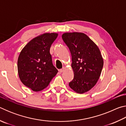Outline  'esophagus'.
Returning <instances> with one entry per match:
<instances>
[{"label":"esophagus","mask_w":126,"mask_h":126,"mask_svg":"<svg viewBox=\"0 0 126 126\" xmlns=\"http://www.w3.org/2000/svg\"><path fill=\"white\" fill-rule=\"evenodd\" d=\"M64 69H65V68L63 67V68H62V69H61L60 71H60L61 73H62V72H64Z\"/></svg>","instance_id":"esophagus-1"}]
</instances>
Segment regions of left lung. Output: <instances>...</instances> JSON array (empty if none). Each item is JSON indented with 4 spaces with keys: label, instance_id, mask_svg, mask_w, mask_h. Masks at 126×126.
I'll return each instance as SVG.
<instances>
[{
    "label": "left lung",
    "instance_id": "8db88e82",
    "mask_svg": "<svg viewBox=\"0 0 126 126\" xmlns=\"http://www.w3.org/2000/svg\"><path fill=\"white\" fill-rule=\"evenodd\" d=\"M62 39L72 55L74 78L69 86L76 92L86 93L96 84L103 59L98 46L83 33H65Z\"/></svg>",
    "mask_w": 126,
    "mask_h": 126
}]
</instances>
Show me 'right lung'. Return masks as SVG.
I'll list each match as a JSON object with an SVG mask.
<instances>
[{
  "label": "right lung",
  "instance_id": "add662e5",
  "mask_svg": "<svg viewBox=\"0 0 126 126\" xmlns=\"http://www.w3.org/2000/svg\"><path fill=\"white\" fill-rule=\"evenodd\" d=\"M56 33H46L28 42L18 59V72L23 84L35 92L46 88L58 73L52 63L50 48L58 37Z\"/></svg>",
  "mask_w": 126,
  "mask_h": 126
}]
</instances>
